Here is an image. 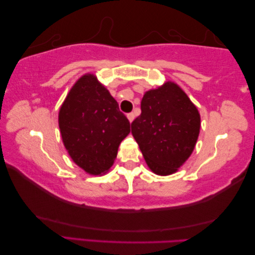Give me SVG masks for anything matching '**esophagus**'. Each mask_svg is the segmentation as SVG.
I'll list each match as a JSON object with an SVG mask.
<instances>
[{
    "label": "esophagus",
    "mask_w": 255,
    "mask_h": 255,
    "mask_svg": "<svg viewBox=\"0 0 255 255\" xmlns=\"http://www.w3.org/2000/svg\"><path fill=\"white\" fill-rule=\"evenodd\" d=\"M127 117H128V121L132 122V121L134 120V118H135V114H134L133 112H131V113H128Z\"/></svg>",
    "instance_id": "esophagus-1"
}]
</instances>
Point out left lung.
<instances>
[{"mask_svg": "<svg viewBox=\"0 0 255 255\" xmlns=\"http://www.w3.org/2000/svg\"><path fill=\"white\" fill-rule=\"evenodd\" d=\"M141 110L131 127L145 162L157 175L176 173L195 148L200 129L198 110L170 81L145 92Z\"/></svg>", "mask_w": 255, "mask_h": 255, "instance_id": "1", "label": "left lung"}]
</instances>
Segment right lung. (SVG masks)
<instances>
[{
    "mask_svg": "<svg viewBox=\"0 0 255 255\" xmlns=\"http://www.w3.org/2000/svg\"><path fill=\"white\" fill-rule=\"evenodd\" d=\"M60 134L72 160L91 175L110 169L129 122L118 102L95 75L87 74L71 88L60 107Z\"/></svg>",
    "mask_w": 255,
    "mask_h": 255,
    "instance_id": "right-lung-1",
    "label": "right lung"
}]
</instances>
